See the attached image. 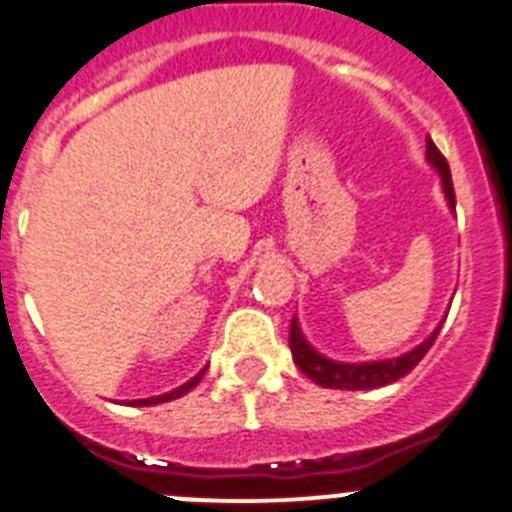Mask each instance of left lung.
Instances as JSON below:
<instances>
[{
	"label": "left lung",
	"instance_id": "8db88e82",
	"mask_svg": "<svg viewBox=\"0 0 512 512\" xmlns=\"http://www.w3.org/2000/svg\"><path fill=\"white\" fill-rule=\"evenodd\" d=\"M425 148H428V161L438 169L443 179V192H446V200H449L451 210L456 207V194H454V182H451V171L443 153L438 151L436 143L431 138H425ZM436 328L428 336V341L420 343L418 348H413L410 354L400 356V359L390 361H372V364H341V361H330L325 356H320L310 343L302 336L300 325L292 318L289 323V348H292V359L300 366V372L305 377H310L312 382L320 384V387H328V390H377L384 384H392L397 379H402L405 374H410L418 366V361L423 359L428 351H431L433 341L438 336Z\"/></svg>",
	"mask_w": 512,
	"mask_h": 512
}]
</instances>
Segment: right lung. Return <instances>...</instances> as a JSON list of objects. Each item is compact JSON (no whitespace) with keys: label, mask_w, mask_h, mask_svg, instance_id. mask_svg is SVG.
Instances as JSON below:
<instances>
[{"label":"right lung","mask_w":512,"mask_h":512,"mask_svg":"<svg viewBox=\"0 0 512 512\" xmlns=\"http://www.w3.org/2000/svg\"><path fill=\"white\" fill-rule=\"evenodd\" d=\"M202 374H205V369H202V372L197 374V377H192V379H189L187 384H182V387H176V390L166 392V395L148 397V400H133V402H130V405H158V402H169V400H176V397L187 395V392L192 390V387H197V382H200V379H202Z\"/></svg>","instance_id":"1"}]
</instances>
